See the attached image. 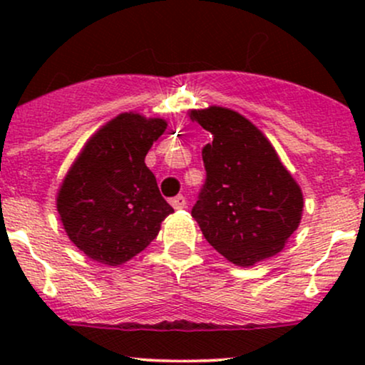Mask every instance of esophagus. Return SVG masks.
Listing matches in <instances>:
<instances>
[{"label":"esophagus","instance_id":"1","mask_svg":"<svg viewBox=\"0 0 365 365\" xmlns=\"http://www.w3.org/2000/svg\"><path fill=\"white\" fill-rule=\"evenodd\" d=\"M170 202H171V206H173L175 209H183V207L187 206V200H185V197H183V195L173 197V199H171Z\"/></svg>","mask_w":365,"mask_h":365}]
</instances>
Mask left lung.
<instances>
[{
    "label": "left lung",
    "instance_id": "obj_1",
    "mask_svg": "<svg viewBox=\"0 0 365 365\" xmlns=\"http://www.w3.org/2000/svg\"><path fill=\"white\" fill-rule=\"evenodd\" d=\"M190 118L212 135L202 149L206 182L192 207L202 235L242 267L282 252L299 228L304 199L273 145L226 108L192 111Z\"/></svg>",
    "mask_w": 365,
    "mask_h": 365
}]
</instances>
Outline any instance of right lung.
Returning a JSON list of instances; mask_svg holds the SVG:
<instances>
[{
    "mask_svg": "<svg viewBox=\"0 0 365 365\" xmlns=\"http://www.w3.org/2000/svg\"><path fill=\"white\" fill-rule=\"evenodd\" d=\"M166 121L121 113L91 137L58 192L66 235L92 261L116 266L158 237L173 212L144 159Z\"/></svg>",
    "mask_w": 365,
    "mask_h": 365,
    "instance_id": "1",
    "label": "right lung"
}]
</instances>
